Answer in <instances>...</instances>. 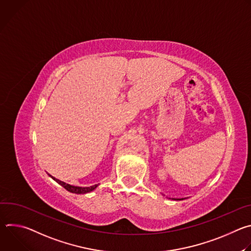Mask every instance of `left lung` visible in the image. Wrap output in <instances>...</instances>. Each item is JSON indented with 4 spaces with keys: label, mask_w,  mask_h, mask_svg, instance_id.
Returning a JSON list of instances; mask_svg holds the SVG:
<instances>
[{
    "label": "left lung",
    "mask_w": 251,
    "mask_h": 251,
    "mask_svg": "<svg viewBox=\"0 0 251 251\" xmlns=\"http://www.w3.org/2000/svg\"><path fill=\"white\" fill-rule=\"evenodd\" d=\"M173 200H176V199H173ZM177 200V199H176ZM178 200H184V199H178Z\"/></svg>",
    "instance_id": "8db88e82"
}]
</instances>
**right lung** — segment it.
Returning <instances> with one entry per match:
<instances>
[{
	"mask_svg": "<svg viewBox=\"0 0 251 251\" xmlns=\"http://www.w3.org/2000/svg\"><path fill=\"white\" fill-rule=\"evenodd\" d=\"M50 177H52V180H54L56 183H58L60 186H62L66 191L70 192V193H74V194H87V193H90L92 191H94L98 185H94V186H91V187H75V186H71V185H68L64 182H61L59 180H57V178H55L54 176L49 175Z\"/></svg>",
	"mask_w": 251,
	"mask_h": 251,
	"instance_id": "obj_1",
	"label": "right lung"
}]
</instances>
